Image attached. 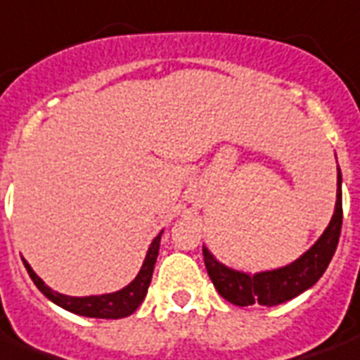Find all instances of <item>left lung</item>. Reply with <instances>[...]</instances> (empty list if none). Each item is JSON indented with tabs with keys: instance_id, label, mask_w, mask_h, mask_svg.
<instances>
[{
	"instance_id": "obj_1",
	"label": "left lung",
	"mask_w": 360,
	"mask_h": 360,
	"mask_svg": "<svg viewBox=\"0 0 360 360\" xmlns=\"http://www.w3.org/2000/svg\"><path fill=\"white\" fill-rule=\"evenodd\" d=\"M342 172L338 168V191H336V205L330 223L323 236L309 247L306 253L295 262L278 268V270L259 271V274H245V271L232 270L229 266L213 257L204 247L205 270L210 279L224 300L236 306H278L295 298L309 287H314L325 274L326 266L330 264L334 251L338 247L340 232H342Z\"/></svg>"
}]
</instances>
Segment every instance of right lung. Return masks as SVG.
<instances>
[{
  "label": "right lung",
  "mask_w": 360,
  "mask_h": 360,
  "mask_svg": "<svg viewBox=\"0 0 360 360\" xmlns=\"http://www.w3.org/2000/svg\"><path fill=\"white\" fill-rule=\"evenodd\" d=\"M160 238L162 232L156 236L153 243H150L147 257L143 260L141 270L136 276V279L130 285H126L124 289L117 290V292H109V295H98V296H68L60 295L51 287H46L45 281L32 270V266L24 260L30 278L35 283V287L43 292V295L52 300L60 308L68 309L71 314L82 315V317H96V319H122L128 317L139 308V304L143 302L147 289L150 285L153 278V270H155L156 257H158V249H160Z\"/></svg>",
  "instance_id": "1"
}]
</instances>
